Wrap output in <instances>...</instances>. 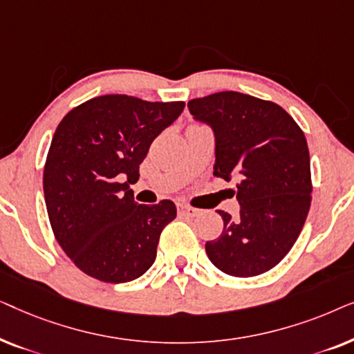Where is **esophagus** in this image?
I'll list each match as a JSON object with an SVG mask.
<instances>
[{
  "label": "esophagus",
  "mask_w": 354,
  "mask_h": 354,
  "mask_svg": "<svg viewBox=\"0 0 354 354\" xmlns=\"http://www.w3.org/2000/svg\"><path fill=\"white\" fill-rule=\"evenodd\" d=\"M177 209H178V214L185 216V217H195L198 214V209H195V207H192V206H187V205H178Z\"/></svg>",
  "instance_id": "obj_1"
}]
</instances>
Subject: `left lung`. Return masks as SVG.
Instances as JSON below:
<instances>
[{
  "mask_svg": "<svg viewBox=\"0 0 354 354\" xmlns=\"http://www.w3.org/2000/svg\"><path fill=\"white\" fill-rule=\"evenodd\" d=\"M188 109L214 132V176L239 180L240 216L217 211L224 230L206 241L207 258L234 277L268 272L292 250L311 206L306 137L279 104L239 91L192 100Z\"/></svg>",
  "mask_w": 354,
  "mask_h": 354,
  "instance_id": "1",
  "label": "left lung"
}]
</instances>
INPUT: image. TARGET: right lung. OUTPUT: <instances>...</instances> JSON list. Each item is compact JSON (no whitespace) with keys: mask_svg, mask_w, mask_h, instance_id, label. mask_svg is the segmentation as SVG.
I'll return each instance as SVG.
<instances>
[{"mask_svg":"<svg viewBox=\"0 0 354 354\" xmlns=\"http://www.w3.org/2000/svg\"><path fill=\"white\" fill-rule=\"evenodd\" d=\"M185 103L127 95L91 98L57 125L43 171V192L57 243L90 277L138 279L156 259L159 235L177 209L171 200L138 205L130 183L153 140Z\"/></svg>","mask_w":354,"mask_h":354,"instance_id":"1","label":"right lung"}]
</instances>
